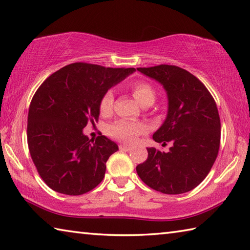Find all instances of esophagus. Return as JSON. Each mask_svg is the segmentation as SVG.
<instances>
[{"label":"esophagus","instance_id":"esophagus-1","mask_svg":"<svg viewBox=\"0 0 250 250\" xmlns=\"http://www.w3.org/2000/svg\"><path fill=\"white\" fill-rule=\"evenodd\" d=\"M119 148L121 149V151H130V149H131V146H130V145L120 144V145H119Z\"/></svg>","mask_w":250,"mask_h":250}]
</instances>
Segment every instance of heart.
<instances>
[{
    "mask_svg": "<svg viewBox=\"0 0 250 250\" xmlns=\"http://www.w3.org/2000/svg\"><path fill=\"white\" fill-rule=\"evenodd\" d=\"M132 94L141 106L146 103H154L155 101V92L149 84L145 82H137L132 85ZM113 105V93L108 90L99 102V111L103 116L109 115ZM145 125L141 122L131 120H118L112 124L109 128V134L113 139H117L125 143L134 142L140 134L145 132Z\"/></svg>",
    "mask_w": 250,
    "mask_h": 250,
    "instance_id": "1",
    "label": "heart"
}]
</instances>
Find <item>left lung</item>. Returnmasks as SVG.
Returning a JSON list of instances; mask_svg holds the SVG:
<instances>
[{
    "label": "left lung",
    "instance_id": "left-lung-1",
    "mask_svg": "<svg viewBox=\"0 0 250 250\" xmlns=\"http://www.w3.org/2000/svg\"><path fill=\"white\" fill-rule=\"evenodd\" d=\"M137 70L166 90L168 111L153 139L163 145L172 143L167 153L147 147V160L137 166L138 175L156 191L188 192L206 178L219 153L221 121L214 98L200 80L179 66Z\"/></svg>",
    "mask_w": 250,
    "mask_h": 250
}]
</instances>
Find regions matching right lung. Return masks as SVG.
<instances>
[{
	"instance_id": "add662e5",
	"label": "right lung",
	"mask_w": 250,
	"mask_h": 250,
	"mask_svg": "<svg viewBox=\"0 0 250 250\" xmlns=\"http://www.w3.org/2000/svg\"><path fill=\"white\" fill-rule=\"evenodd\" d=\"M134 71L76 62L54 72L40 85L29 106L27 142L48 187L80 196L102 183L106 162L118 145L105 135L89 140L83 129L98 121L104 94Z\"/></svg>"
}]
</instances>
